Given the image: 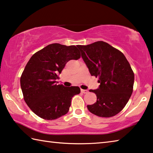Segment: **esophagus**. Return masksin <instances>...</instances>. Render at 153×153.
I'll use <instances>...</instances> for the list:
<instances>
[{"label": "esophagus", "mask_w": 153, "mask_h": 153, "mask_svg": "<svg viewBox=\"0 0 153 153\" xmlns=\"http://www.w3.org/2000/svg\"><path fill=\"white\" fill-rule=\"evenodd\" d=\"M81 93H82V94H87V93H88V91H87V90H86V89H81Z\"/></svg>", "instance_id": "obj_1"}]
</instances>
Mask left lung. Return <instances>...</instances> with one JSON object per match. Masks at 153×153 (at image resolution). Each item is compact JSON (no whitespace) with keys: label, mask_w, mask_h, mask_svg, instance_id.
Masks as SVG:
<instances>
[{"label":"left lung","mask_w":153,"mask_h":153,"mask_svg":"<svg viewBox=\"0 0 153 153\" xmlns=\"http://www.w3.org/2000/svg\"><path fill=\"white\" fill-rule=\"evenodd\" d=\"M91 76L99 77L95 104L89 111L101 117H111L121 112L133 92L134 74L123 53L107 42L97 41L77 46Z\"/></svg>","instance_id":"8db88e82"}]
</instances>
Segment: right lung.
<instances>
[{
	"mask_svg": "<svg viewBox=\"0 0 153 153\" xmlns=\"http://www.w3.org/2000/svg\"><path fill=\"white\" fill-rule=\"evenodd\" d=\"M81 57L76 46L50 44L35 53L27 62L20 78L26 103L37 116L54 120L66 114L71 99L79 94V87L57 85L58 74L69 60Z\"/></svg>",
	"mask_w": 153,
	"mask_h": 153,
	"instance_id": "1",
	"label": "right lung"
}]
</instances>
